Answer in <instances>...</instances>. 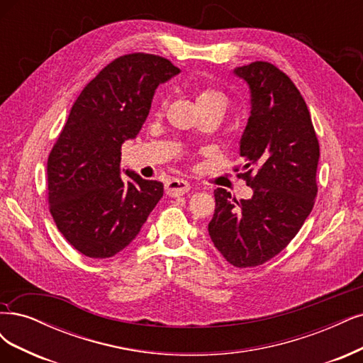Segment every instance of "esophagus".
Returning <instances> with one entry per match:
<instances>
[{"label": "esophagus", "mask_w": 363, "mask_h": 363, "mask_svg": "<svg viewBox=\"0 0 363 363\" xmlns=\"http://www.w3.org/2000/svg\"><path fill=\"white\" fill-rule=\"evenodd\" d=\"M189 189H191V184L182 179H172L165 184V192L169 196L184 195L186 192H189Z\"/></svg>", "instance_id": "1"}]
</instances>
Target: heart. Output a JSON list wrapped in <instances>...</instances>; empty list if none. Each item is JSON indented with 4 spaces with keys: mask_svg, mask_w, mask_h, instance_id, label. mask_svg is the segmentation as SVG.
<instances>
[{
    "mask_svg": "<svg viewBox=\"0 0 363 363\" xmlns=\"http://www.w3.org/2000/svg\"><path fill=\"white\" fill-rule=\"evenodd\" d=\"M195 101L198 108L206 106V105H211V104H223L225 105V96L213 89V86H203L201 90L196 91Z\"/></svg>",
    "mask_w": 363,
    "mask_h": 363,
    "instance_id": "b5f03b06",
    "label": "heart"
}]
</instances>
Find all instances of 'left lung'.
<instances>
[{
  "label": "left lung",
  "instance_id": "left-lung-1",
  "mask_svg": "<svg viewBox=\"0 0 363 363\" xmlns=\"http://www.w3.org/2000/svg\"><path fill=\"white\" fill-rule=\"evenodd\" d=\"M234 74L251 90L243 165L234 171L254 195L237 201L218 187L208 234L223 258L243 269L278 255L302 228L317 196L320 145L303 97L282 70L255 61Z\"/></svg>",
  "mask_w": 363,
  "mask_h": 363
}]
</instances>
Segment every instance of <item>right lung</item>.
I'll use <instances>...</instances> for the list:
<instances>
[{
	"label": "right lung",
	"instance_id": "add662e5",
	"mask_svg": "<svg viewBox=\"0 0 363 363\" xmlns=\"http://www.w3.org/2000/svg\"><path fill=\"white\" fill-rule=\"evenodd\" d=\"M180 73L164 57L116 58L85 85L48 157V201L65 239L90 258H109L140 234L164 184L128 172L121 144L140 133L155 90Z\"/></svg>",
	"mask_w": 363,
	"mask_h": 363
}]
</instances>
